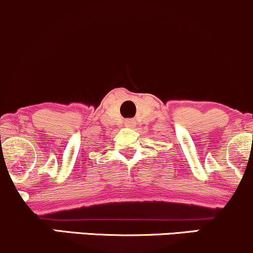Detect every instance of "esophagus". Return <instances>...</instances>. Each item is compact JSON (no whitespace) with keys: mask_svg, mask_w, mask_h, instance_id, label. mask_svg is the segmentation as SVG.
Listing matches in <instances>:
<instances>
[{"mask_svg":"<svg viewBox=\"0 0 253 253\" xmlns=\"http://www.w3.org/2000/svg\"><path fill=\"white\" fill-rule=\"evenodd\" d=\"M125 124H126V126H133V125H134V120H132V119H129V120H127L126 122H125Z\"/></svg>","mask_w":253,"mask_h":253,"instance_id":"34e87169","label":"esophagus"}]
</instances>
